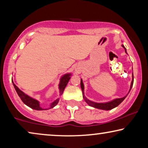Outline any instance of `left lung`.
<instances>
[{
	"instance_id": "1",
	"label": "left lung",
	"mask_w": 148,
	"mask_h": 148,
	"mask_svg": "<svg viewBox=\"0 0 148 148\" xmlns=\"http://www.w3.org/2000/svg\"><path fill=\"white\" fill-rule=\"evenodd\" d=\"M122 46L123 48H124V49L125 50V52L127 53V51H126V48H125V46L122 45ZM133 79H132V82H131V88H130V90H131V88H132L133 86ZM81 88H82V92H83V94H84V84H83V82H82V79H81ZM130 92V91H129ZM125 96L123 97V98H116L115 99V100L111 101V102H106V103H96V102H92V101H90L87 99L86 97H84V98L85 99V100H86V102L88 103V104L90 105V106H92V107H94V108H98V109H102V110H111V109L115 108V107L118 106L119 104H121V102H123V100H125V98L127 97Z\"/></svg>"
}]
</instances>
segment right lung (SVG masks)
Returning a JSON list of instances; mask_svg holds the SVG:
<instances>
[{"instance_id": "add662e5", "label": "right lung", "mask_w": 148, "mask_h": 148, "mask_svg": "<svg viewBox=\"0 0 148 148\" xmlns=\"http://www.w3.org/2000/svg\"><path fill=\"white\" fill-rule=\"evenodd\" d=\"M70 78H71V73L64 75L63 77H62L61 79H60L59 86H59V90H60V95H61L62 93H63L64 88H65L66 85H67L69 81V79H70ZM12 82H13V86L15 89L16 92H17V93L18 96H19V98H21L22 102H23L25 105H27V106L30 107L31 108L34 109V110H47V109L42 108L40 106V104H39V102H38V101L35 100V99L31 98V97H29V96H27V94H25V93H23L21 90H20L19 89L17 88V86H16L15 84H14L13 81H12ZM58 100H59V98L56 99L55 101H54V102H52L51 104H50V108H53L54 106H55L56 105L58 104Z\"/></svg>"}]
</instances>
